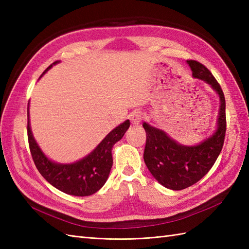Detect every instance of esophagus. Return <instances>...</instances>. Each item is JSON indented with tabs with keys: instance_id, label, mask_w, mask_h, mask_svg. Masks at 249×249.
Returning a JSON list of instances; mask_svg holds the SVG:
<instances>
[{
	"instance_id": "34e87169",
	"label": "esophagus",
	"mask_w": 249,
	"mask_h": 249,
	"mask_svg": "<svg viewBox=\"0 0 249 249\" xmlns=\"http://www.w3.org/2000/svg\"><path fill=\"white\" fill-rule=\"evenodd\" d=\"M129 119H130L131 124L138 125V124H140V122L143 120V113H142L139 110H135L134 112L130 113Z\"/></svg>"
}]
</instances>
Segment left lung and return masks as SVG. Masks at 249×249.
<instances>
[{
	"label": "left lung",
	"mask_w": 249,
	"mask_h": 249,
	"mask_svg": "<svg viewBox=\"0 0 249 249\" xmlns=\"http://www.w3.org/2000/svg\"><path fill=\"white\" fill-rule=\"evenodd\" d=\"M193 77L210 84L220 99L217 127L212 136L197 145H183L170 138L165 131L143 123L146 142L143 154L145 165L152 176L162 186L181 190L200 181L213 167L223 149L226 135V100L219 83L201 63L189 60Z\"/></svg>",
	"instance_id": "obj_1"
}]
</instances>
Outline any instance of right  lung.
Segmentation results:
<instances>
[{
	"instance_id": "1",
	"label": "right lung",
	"mask_w": 249,
	"mask_h": 249,
	"mask_svg": "<svg viewBox=\"0 0 249 249\" xmlns=\"http://www.w3.org/2000/svg\"><path fill=\"white\" fill-rule=\"evenodd\" d=\"M56 63L59 62L52 63L43 75ZM129 125V120H126L111 130L95 150L82 160L72 163H57L50 160L35 141L31 130L28 107V139L37 170L52 186L63 193L79 197L93 195L104 186L113 163L111 151L114 143L123 138Z\"/></svg>"
}]
</instances>
